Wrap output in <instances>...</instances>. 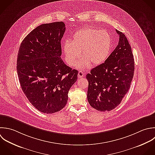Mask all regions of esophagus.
<instances>
[{"mask_svg": "<svg viewBox=\"0 0 155 155\" xmlns=\"http://www.w3.org/2000/svg\"><path fill=\"white\" fill-rule=\"evenodd\" d=\"M83 77H84V72H82V71H79L78 73V78H82Z\"/></svg>", "mask_w": 155, "mask_h": 155, "instance_id": "obj_1", "label": "esophagus"}]
</instances>
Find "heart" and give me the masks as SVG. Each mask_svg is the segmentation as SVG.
<instances>
[{
    "label": "heart",
    "mask_w": 155,
    "mask_h": 155,
    "mask_svg": "<svg viewBox=\"0 0 155 155\" xmlns=\"http://www.w3.org/2000/svg\"><path fill=\"white\" fill-rule=\"evenodd\" d=\"M112 48L110 35L106 30L86 28L74 33L71 41L63 45V51L66 63L74 66L81 56L83 57L77 64L80 69L89 68L91 64L98 65L108 57Z\"/></svg>",
    "instance_id": "1"
}]
</instances>
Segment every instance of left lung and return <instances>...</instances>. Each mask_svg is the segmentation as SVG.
<instances>
[{
  "label": "left lung",
  "instance_id": "1",
  "mask_svg": "<svg viewBox=\"0 0 155 155\" xmlns=\"http://www.w3.org/2000/svg\"><path fill=\"white\" fill-rule=\"evenodd\" d=\"M120 35L118 45L104 63L86 75L89 82L87 100L99 111H110L121 102L132 81L135 63L132 48L125 35Z\"/></svg>",
  "mask_w": 155,
  "mask_h": 155
}]
</instances>
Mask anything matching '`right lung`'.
Segmentation results:
<instances>
[{
	"instance_id": "1",
	"label": "right lung",
	"mask_w": 155,
	"mask_h": 155,
	"mask_svg": "<svg viewBox=\"0 0 155 155\" xmlns=\"http://www.w3.org/2000/svg\"><path fill=\"white\" fill-rule=\"evenodd\" d=\"M63 21L42 24L22 41L18 52L17 71L20 86L31 104L45 114L61 110L68 92L77 80L78 71L61 60Z\"/></svg>"
}]
</instances>
